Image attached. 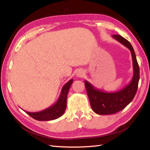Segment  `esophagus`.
<instances>
[{
  "label": "esophagus",
  "instance_id": "1",
  "mask_svg": "<svg viewBox=\"0 0 150 150\" xmlns=\"http://www.w3.org/2000/svg\"><path fill=\"white\" fill-rule=\"evenodd\" d=\"M84 75V71L83 70H79L77 73V76L78 77H82Z\"/></svg>",
  "mask_w": 150,
  "mask_h": 150
}]
</instances>
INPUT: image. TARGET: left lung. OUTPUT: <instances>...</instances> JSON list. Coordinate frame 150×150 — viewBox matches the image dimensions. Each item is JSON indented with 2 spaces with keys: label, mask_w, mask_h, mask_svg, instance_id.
<instances>
[{
  "label": "left lung",
  "mask_w": 150,
  "mask_h": 150,
  "mask_svg": "<svg viewBox=\"0 0 150 150\" xmlns=\"http://www.w3.org/2000/svg\"><path fill=\"white\" fill-rule=\"evenodd\" d=\"M114 39L121 43L131 52L133 75L129 83L122 90L114 92H106L95 88L87 81H84L90 105L95 113L98 115H111L123 110L131 103L137 91L140 78L139 66L132 44L119 35H113Z\"/></svg>",
  "instance_id": "left-lung-1"
}]
</instances>
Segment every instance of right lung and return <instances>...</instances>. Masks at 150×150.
Here are the masks:
<instances>
[{"mask_svg": "<svg viewBox=\"0 0 150 150\" xmlns=\"http://www.w3.org/2000/svg\"><path fill=\"white\" fill-rule=\"evenodd\" d=\"M73 80H69L62 87L61 93L58 100L52 106L39 112H28L26 111L33 119L40 121L52 120L58 119L64 113L66 108V100L69 88L72 84Z\"/></svg>", "mask_w": 150, "mask_h": 150, "instance_id": "obj_1", "label": "right lung"}]
</instances>
